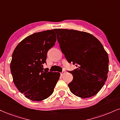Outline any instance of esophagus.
Returning <instances> with one entry per match:
<instances>
[{"label":"esophagus","mask_w":120,"mask_h":120,"mask_svg":"<svg viewBox=\"0 0 120 120\" xmlns=\"http://www.w3.org/2000/svg\"><path fill=\"white\" fill-rule=\"evenodd\" d=\"M65 73H66V71H63L62 72H61V73H60V75H61L62 76V75H64Z\"/></svg>","instance_id":"34e87169"}]
</instances>
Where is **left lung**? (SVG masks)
<instances>
[{
    "mask_svg": "<svg viewBox=\"0 0 120 120\" xmlns=\"http://www.w3.org/2000/svg\"><path fill=\"white\" fill-rule=\"evenodd\" d=\"M54 30L66 58L77 67L69 72L73 77L68 85L71 92L83 98L94 96L102 88L109 72V56L102 44L87 32L66 29Z\"/></svg>",
    "mask_w": 120,
    "mask_h": 120,
    "instance_id": "8db88e82",
    "label": "left lung"
}]
</instances>
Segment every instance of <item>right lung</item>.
<instances>
[{
    "label": "right lung",
    "mask_w": 120,
    "mask_h": 120,
    "mask_svg": "<svg viewBox=\"0 0 120 120\" xmlns=\"http://www.w3.org/2000/svg\"><path fill=\"white\" fill-rule=\"evenodd\" d=\"M56 42L55 32L48 30L31 34L15 47L10 62L15 86L26 98L45 100L53 94L60 77L59 72L43 71L47 52Z\"/></svg>",
    "instance_id": "right-lung-1"
}]
</instances>
